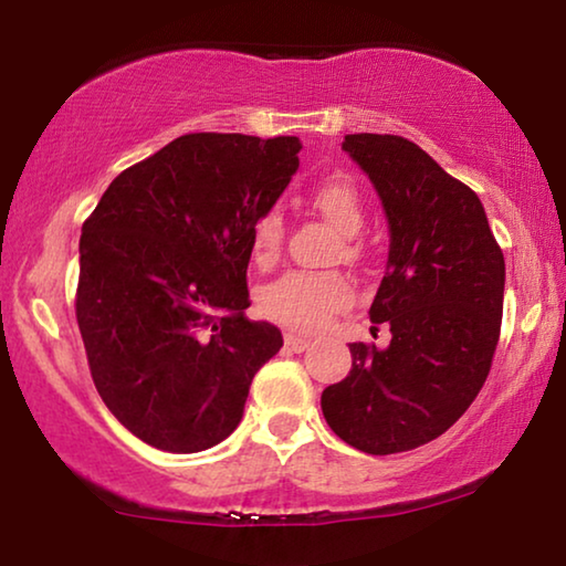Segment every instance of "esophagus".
<instances>
[{
	"label": "esophagus",
	"instance_id": "1",
	"mask_svg": "<svg viewBox=\"0 0 566 566\" xmlns=\"http://www.w3.org/2000/svg\"><path fill=\"white\" fill-rule=\"evenodd\" d=\"M284 346L290 348V352H294V354H302V352H305V348H310V338L300 336V333H286Z\"/></svg>",
	"mask_w": 566,
	"mask_h": 566
}]
</instances>
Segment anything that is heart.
Returning a JSON list of instances; mask_svg holds the SVG:
<instances>
[{
	"mask_svg": "<svg viewBox=\"0 0 566 566\" xmlns=\"http://www.w3.org/2000/svg\"><path fill=\"white\" fill-rule=\"evenodd\" d=\"M307 202L333 228L344 233V256L359 259L361 241L354 233L364 222L361 195L348 177H325L307 192ZM284 241V218L276 207L261 212L251 226V256L259 266L274 264ZM354 290L346 276L336 272H290L261 286L256 307L266 321L286 325L292 331H317L331 315L352 305Z\"/></svg>",
	"mask_w": 566,
	"mask_h": 566,
	"instance_id": "1",
	"label": "heart"
}]
</instances>
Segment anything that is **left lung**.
<instances>
[{"label": "left lung", "mask_w": 566, "mask_h": 566, "mask_svg": "<svg viewBox=\"0 0 566 566\" xmlns=\"http://www.w3.org/2000/svg\"><path fill=\"white\" fill-rule=\"evenodd\" d=\"M344 150L369 174L389 220L369 317L392 340L381 352L348 346L352 371L323 389L321 408L338 439L385 457L439 439L474 402L500 340L505 259L480 197L416 143L354 133Z\"/></svg>", "instance_id": "1"}]
</instances>
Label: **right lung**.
I'll use <instances>...</instances> for the list:
<instances>
[{
    "label": "right lung",
    "mask_w": 566,
    "mask_h": 566,
    "mask_svg": "<svg viewBox=\"0 0 566 566\" xmlns=\"http://www.w3.org/2000/svg\"><path fill=\"white\" fill-rule=\"evenodd\" d=\"M300 140L187 133L117 174L84 220L76 323L94 387L161 451L220 443L282 348L245 317L251 226L300 166Z\"/></svg>",
    "instance_id": "1"
}]
</instances>
